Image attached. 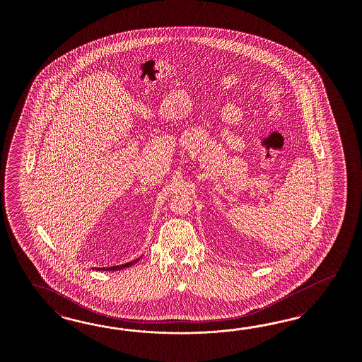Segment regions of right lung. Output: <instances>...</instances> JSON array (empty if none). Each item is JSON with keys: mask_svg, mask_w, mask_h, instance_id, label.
I'll list each match as a JSON object with an SVG mask.
<instances>
[{"mask_svg": "<svg viewBox=\"0 0 362 362\" xmlns=\"http://www.w3.org/2000/svg\"><path fill=\"white\" fill-rule=\"evenodd\" d=\"M139 259H136V260H134V262H130V263L123 264V265H117V267H109V268H100V269H103V271H118V269H122V268H127V267H132V264L136 263Z\"/></svg>", "mask_w": 362, "mask_h": 362, "instance_id": "right-lung-1", "label": "right lung"}]
</instances>
